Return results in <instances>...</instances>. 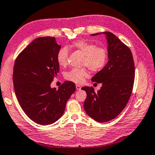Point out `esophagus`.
<instances>
[{
	"label": "esophagus",
	"instance_id": "1",
	"mask_svg": "<svg viewBox=\"0 0 155 155\" xmlns=\"http://www.w3.org/2000/svg\"><path fill=\"white\" fill-rule=\"evenodd\" d=\"M76 89H77L78 91L81 90V86L80 85H76Z\"/></svg>",
	"mask_w": 155,
	"mask_h": 155
}]
</instances>
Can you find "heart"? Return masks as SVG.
Instances as JSON below:
<instances>
[{
	"instance_id": "b5f03b06",
	"label": "heart",
	"mask_w": 155,
	"mask_h": 155,
	"mask_svg": "<svg viewBox=\"0 0 155 155\" xmlns=\"http://www.w3.org/2000/svg\"><path fill=\"white\" fill-rule=\"evenodd\" d=\"M70 47L80 51L84 54L83 66L88 67L93 71H99L106 64L108 60L107 50L102 46H97L94 43L85 40H77L71 44ZM69 51L65 46L61 48L56 54V60L61 67L67 64ZM88 76V72L85 68L73 69L65 73L64 77L67 80L76 84L84 82V78Z\"/></svg>"
}]
</instances>
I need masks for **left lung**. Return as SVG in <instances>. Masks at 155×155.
Wrapping results in <instances>:
<instances>
[{"instance_id":"obj_1","label":"left lung","mask_w":155,"mask_h":155,"mask_svg":"<svg viewBox=\"0 0 155 155\" xmlns=\"http://www.w3.org/2000/svg\"><path fill=\"white\" fill-rule=\"evenodd\" d=\"M105 34L107 41L108 61L105 66L94 75L92 81L101 83L97 92L93 87L82 88L87 94L84 108L91 118L99 123L115 118L128 103L131 95L135 79V65L130 49L110 32Z\"/></svg>"}]
</instances>
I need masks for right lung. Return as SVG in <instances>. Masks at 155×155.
<instances>
[{
    "mask_svg": "<svg viewBox=\"0 0 155 155\" xmlns=\"http://www.w3.org/2000/svg\"><path fill=\"white\" fill-rule=\"evenodd\" d=\"M61 48L54 37L37 38L15 61L13 82L18 101L26 114L42 125L52 124L61 117L75 91V84L70 81L58 90L50 86L59 72L56 54Z\"/></svg>",
    "mask_w": 155,
    "mask_h": 155,
    "instance_id": "add662e5",
    "label": "right lung"
}]
</instances>
